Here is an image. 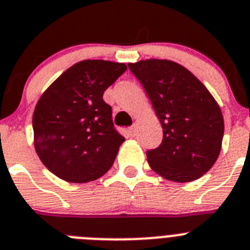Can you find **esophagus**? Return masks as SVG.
<instances>
[{"mask_svg": "<svg viewBox=\"0 0 250 250\" xmlns=\"http://www.w3.org/2000/svg\"><path fill=\"white\" fill-rule=\"evenodd\" d=\"M136 131H137V128H136V125H131V127H129V129H128V132H129V134H131L132 137H134V136H136Z\"/></svg>", "mask_w": 250, "mask_h": 250, "instance_id": "1", "label": "esophagus"}]
</instances>
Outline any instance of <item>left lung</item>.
<instances>
[{
  "mask_svg": "<svg viewBox=\"0 0 250 250\" xmlns=\"http://www.w3.org/2000/svg\"><path fill=\"white\" fill-rule=\"evenodd\" d=\"M146 90L164 138L147 151L149 166L175 182L199 179L215 164L224 136L220 107L194 74L171 60L128 64Z\"/></svg>",
  "mask_w": 250,
  "mask_h": 250,
  "instance_id": "left-lung-1",
  "label": "left lung"
}]
</instances>
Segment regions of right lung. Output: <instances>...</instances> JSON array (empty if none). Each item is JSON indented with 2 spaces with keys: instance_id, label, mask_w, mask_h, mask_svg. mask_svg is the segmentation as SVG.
Segmentation results:
<instances>
[{
  "instance_id": "obj_1",
  "label": "right lung",
  "mask_w": 250,
  "mask_h": 250,
  "mask_svg": "<svg viewBox=\"0 0 250 250\" xmlns=\"http://www.w3.org/2000/svg\"><path fill=\"white\" fill-rule=\"evenodd\" d=\"M125 70L123 62L83 60L42 93L32 116L34 145L55 176L84 184L112 167L125 137L114 128L103 94Z\"/></svg>"
}]
</instances>
